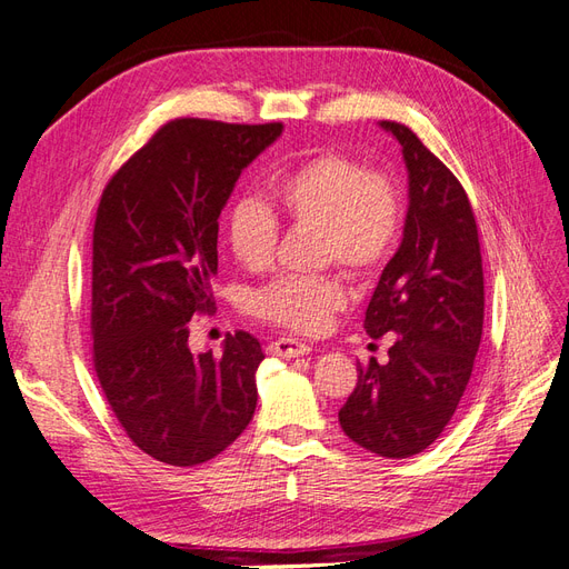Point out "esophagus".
<instances>
[{"label":"esophagus","mask_w":569,"mask_h":569,"mask_svg":"<svg viewBox=\"0 0 569 569\" xmlns=\"http://www.w3.org/2000/svg\"><path fill=\"white\" fill-rule=\"evenodd\" d=\"M311 351V347L308 343H301L297 339H274L272 343H268V353L270 356H282V358H297V356H303Z\"/></svg>","instance_id":"esophagus-1"}]
</instances>
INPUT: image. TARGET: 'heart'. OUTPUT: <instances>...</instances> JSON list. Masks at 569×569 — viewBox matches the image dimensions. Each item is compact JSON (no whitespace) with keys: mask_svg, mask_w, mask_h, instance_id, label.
<instances>
[{"mask_svg":"<svg viewBox=\"0 0 569 569\" xmlns=\"http://www.w3.org/2000/svg\"><path fill=\"white\" fill-rule=\"evenodd\" d=\"M316 230L320 263H337L368 280L391 256L401 234L403 206L396 180L339 151H318L274 173L266 203L237 201L226 220L232 256L247 270L270 266L280 228ZM349 301L335 274L280 278L253 297V311L282 330L318 335Z\"/></svg>","mask_w":569,"mask_h":569,"instance_id":"heart-1","label":"heart"}]
</instances>
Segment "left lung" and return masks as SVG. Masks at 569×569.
<instances>
[{"mask_svg":"<svg viewBox=\"0 0 569 569\" xmlns=\"http://www.w3.org/2000/svg\"><path fill=\"white\" fill-rule=\"evenodd\" d=\"M403 149L410 203L403 242L366 311L372 339L396 335L385 366L358 363L339 410L349 439L385 458L425 451L468 389L485 327V270L477 220L460 180L420 137L382 120Z\"/></svg>","mask_w":569,"mask_h":569,"instance_id":"8db88e82","label":"left lung"}]
</instances>
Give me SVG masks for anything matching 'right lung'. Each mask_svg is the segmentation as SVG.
<instances>
[{"mask_svg":"<svg viewBox=\"0 0 569 569\" xmlns=\"http://www.w3.org/2000/svg\"><path fill=\"white\" fill-rule=\"evenodd\" d=\"M280 132L282 123L168 120L101 192L92 363L128 439L166 465L216 458L253 418L261 343L237 330L222 353H192L187 322L216 311L220 211Z\"/></svg>","mask_w":569,"mask_h":569,"instance_id":"obj_1","label":"right lung"}]
</instances>
